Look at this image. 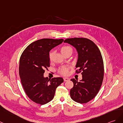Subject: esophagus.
Returning <instances> with one entry per match:
<instances>
[{"instance_id":"34e87169","label":"esophagus","mask_w":123,"mask_h":123,"mask_svg":"<svg viewBox=\"0 0 123 123\" xmlns=\"http://www.w3.org/2000/svg\"><path fill=\"white\" fill-rule=\"evenodd\" d=\"M63 80H64V81L66 82V81H69V80H70V79H68V78H63Z\"/></svg>"}]
</instances>
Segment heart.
<instances>
[{
	"instance_id": "obj_1",
	"label": "heart",
	"mask_w": 123,
	"mask_h": 123,
	"mask_svg": "<svg viewBox=\"0 0 123 123\" xmlns=\"http://www.w3.org/2000/svg\"><path fill=\"white\" fill-rule=\"evenodd\" d=\"M70 50H72V48L69 46H68V45H64V46H63L61 48V51L63 53V55H64V54L66 53ZM53 55V51H51L49 53V60L50 61H52ZM59 73H60L62 75H67L68 73V68L67 67H62L61 68H60L59 69Z\"/></svg>"
}]
</instances>
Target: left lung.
<instances>
[{"instance_id":"left-lung-1","label":"left lung","mask_w":123,"mask_h":123,"mask_svg":"<svg viewBox=\"0 0 123 123\" xmlns=\"http://www.w3.org/2000/svg\"><path fill=\"white\" fill-rule=\"evenodd\" d=\"M64 42L73 45L78 51L75 73H81L82 75L79 82L74 79L71 80L73 83L70 91L71 98L79 103H86L98 94L103 80L104 68L101 53L97 45L87 38H68Z\"/></svg>"}]
</instances>
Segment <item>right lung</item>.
<instances>
[{
    "label": "right lung",
    "mask_w": 123,
    "mask_h": 123,
    "mask_svg": "<svg viewBox=\"0 0 123 123\" xmlns=\"http://www.w3.org/2000/svg\"><path fill=\"white\" fill-rule=\"evenodd\" d=\"M64 40L42 39L31 43L20 56L19 72L23 88L31 101L44 105L53 98L62 78H44V70L50 67L49 52Z\"/></svg>",
    "instance_id": "add662e5"
}]
</instances>
